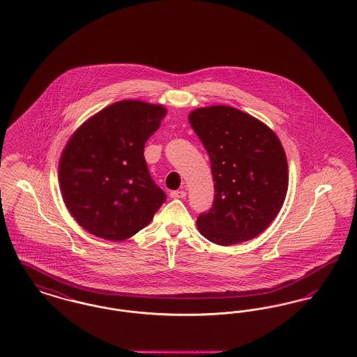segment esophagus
I'll return each mask as SVG.
<instances>
[{
	"mask_svg": "<svg viewBox=\"0 0 357 357\" xmlns=\"http://www.w3.org/2000/svg\"><path fill=\"white\" fill-rule=\"evenodd\" d=\"M170 197L172 199H183V198L186 197V191H185V190L171 191Z\"/></svg>",
	"mask_w": 357,
	"mask_h": 357,
	"instance_id": "34e87169",
	"label": "esophagus"
}]
</instances>
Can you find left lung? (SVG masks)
<instances>
[{"label": "left lung", "instance_id": "left-lung-1", "mask_svg": "<svg viewBox=\"0 0 357 357\" xmlns=\"http://www.w3.org/2000/svg\"><path fill=\"white\" fill-rule=\"evenodd\" d=\"M188 121L210 156L214 204L197 220L199 233L221 246L259 236L288 191L284 147L265 123L229 105L197 108Z\"/></svg>", "mask_w": 357, "mask_h": 357}]
</instances>
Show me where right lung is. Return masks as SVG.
I'll list each match as a JSON object with an SVG mask.
<instances>
[{"label":"right lung","instance_id":"1","mask_svg":"<svg viewBox=\"0 0 357 357\" xmlns=\"http://www.w3.org/2000/svg\"><path fill=\"white\" fill-rule=\"evenodd\" d=\"M167 109L142 100L114 102L69 137L59 162L64 204L92 236L119 242L153 221L166 194L153 183L144 144Z\"/></svg>","mask_w":357,"mask_h":357}]
</instances>
